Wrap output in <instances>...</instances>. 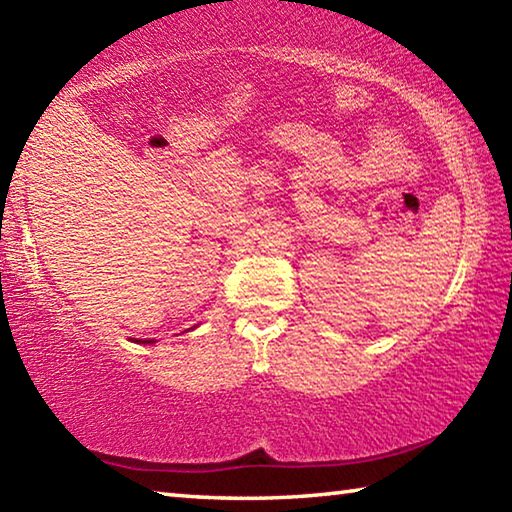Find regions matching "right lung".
I'll use <instances>...</instances> for the list:
<instances>
[{"label": "right lung", "mask_w": 512, "mask_h": 512, "mask_svg": "<svg viewBox=\"0 0 512 512\" xmlns=\"http://www.w3.org/2000/svg\"><path fill=\"white\" fill-rule=\"evenodd\" d=\"M142 343H153V339L151 341H142Z\"/></svg>", "instance_id": "1"}]
</instances>
